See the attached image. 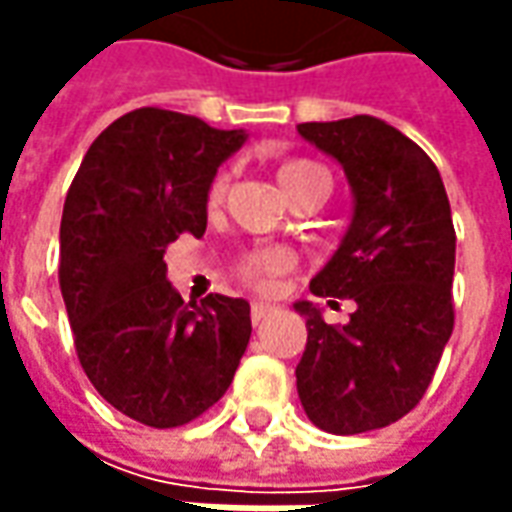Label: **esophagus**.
Here are the masks:
<instances>
[{"label": "esophagus", "instance_id": "34e87169", "mask_svg": "<svg viewBox=\"0 0 512 512\" xmlns=\"http://www.w3.org/2000/svg\"><path fill=\"white\" fill-rule=\"evenodd\" d=\"M270 313H273V307L262 305V302H256V305L250 307V319H253V325H262Z\"/></svg>", "mask_w": 512, "mask_h": 512}]
</instances>
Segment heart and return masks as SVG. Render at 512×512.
Wrapping results in <instances>:
<instances>
[{
  "instance_id": "b5f03b06",
  "label": "heart",
  "mask_w": 512,
  "mask_h": 512,
  "mask_svg": "<svg viewBox=\"0 0 512 512\" xmlns=\"http://www.w3.org/2000/svg\"><path fill=\"white\" fill-rule=\"evenodd\" d=\"M276 179H279V187L285 190L287 199H293L299 190H307V187L327 185V173L316 162H310V159H285L276 168ZM225 190L227 173H216L210 179V185H207V207L222 205ZM290 267H293V256L287 250H282V247H267V250L250 253L245 262L239 265V279L245 285L256 287V290H270V287L276 285V279L285 276Z\"/></svg>"
}]
</instances>
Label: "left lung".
Segmentation results:
<instances>
[{"mask_svg":"<svg viewBox=\"0 0 512 512\" xmlns=\"http://www.w3.org/2000/svg\"><path fill=\"white\" fill-rule=\"evenodd\" d=\"M299 133L344 168L353 219L313 296L353 299L342 327L296 302L307 347L296 387L307 419L336 436L399 422L422 402L453 333L456 230L433 159L376 116L305 122Z\"/></svg>","mask_w":512,"mask_h":512,"instance_id":"1","label":"left lung"}]
</instances>
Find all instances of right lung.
<instances>
[{
	"mask_svg": "<svg viewBox=\"0 0 512 512\" xmlns=\"http://www.w3.org/2000/svg\"><path fill=\"white\" fill-rule=\"evenodd\" d=\"M245 130L139 108L90 145L59 227V287L82 370L99 396L148 427H182L219 402L250 342V305L182 302L165 250L202 236L205 193Z\"/></svg>",
	"mask_w": 512,
	"mask_h": 512,
	"instance_id": "right-lung-1",
	"label": "right lung"
}]
</instances>
